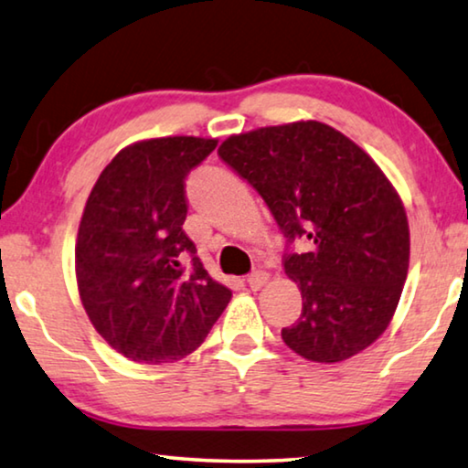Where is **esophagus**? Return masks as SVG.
<instances>
[{"instance_id": "obj_1", "label": "esophagus", "mask_w": 468, "mask_h": 468, "mask_svg": "<svg viewBox=\"0 0 468 468\" xmlns=\"http://www.w3.org/2000/svg\"><path fill=\"white\" fill-rule=\"evenodd\" d=\"M246 282H248V285L252 290H261L262 285L269 282V273H267V271H254L252 275H248Z\"/></svg>"}]
</instances>
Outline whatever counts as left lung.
I'll use <instances>...</instances> for the list:
<instances>
[{"mask_svg":"<svg viewBox=\"0 0 468 468\" xmlns=\"http://www.w3.org/2000/svg\"><path fill=\"white\" fill-rule=\"evenodd\" d=\"M218 155L261 193L288 243L309 241L306 252L283 256L303 294L283 343L317 364L367 348L393 319L410 267L406 207L385 172L313 120L233 134Z\"/></svg>","mask_w":468,"mask_h":468,"instance_id":"1","label":"left lung"}]
</instances>
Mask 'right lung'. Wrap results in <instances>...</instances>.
Wrapping results in <instances>:
<instances>
[{"mask_svg": "<svg viewBox=\"0 0 468 468\" xmlns=\"http://www.w3.org/2000/svg\"><path fill=\"white\" fill-rule=\"evenodd\" d=\"M216 143L165 136L125 146L83 207L75 243L81 304L96 332L138 364L193 353L231 301L183 231L185 178Z\"/></svg>", "mask_w": 468, "mask_h": 468, "instance_id": "1", "label": "right lung"}]
</instances>
